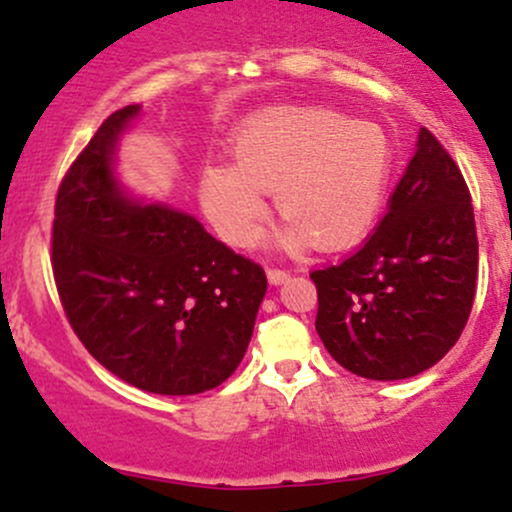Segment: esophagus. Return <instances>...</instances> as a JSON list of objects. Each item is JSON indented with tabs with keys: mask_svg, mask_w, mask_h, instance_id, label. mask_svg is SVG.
<instances>
[{
	"mask_svg": "<svg viewBox=\"0 0 512 512\" xmlns=\"http://www.w3.org/2000/svg\"><path fill=\"white\" fill-rule=\"evenodd\" d=\"M290 280V273L280 271V268H268V283L271 285H283Z\"/></svg>",
	"mask_w": 512,
	"mask_h": 512,
	"instance_id": "34e87169",
	"label": "esophagus"
}]
</instances>
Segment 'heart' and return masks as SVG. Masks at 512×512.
I'll return each mask as SVG.
<instances>
[{"label": "heart", "instance_id": "heart-1", "mask_svg": "<svg viewBox=\"0 0 512 512\" xmlns=\"http://www.w3.org/2000/svg\"><path fill=\"white\" fill-rule=\"evenodd\" d=\"M232 164L200 171V203L229 244L249 249L268 220L266 193L287 217L285 246L336 251L375 227L389 179L392 145L375 123L317 106L258 113L232 135Z\"/></svg>", "mask_w": 512, "mask_h": 512}]
</instances>
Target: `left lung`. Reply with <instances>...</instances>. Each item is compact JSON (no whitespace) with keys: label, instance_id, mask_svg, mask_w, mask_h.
<instances>
[{"label":"left lung","instance_id":"8db88e82","mask_svg":"<svg viewBox=\"0 0 512 512\" xmlns=\"http://www.w3.org/2000/svg\"><path fill=\"white\" fill-rule=\"evenodd\" d=\"M476 268L472 195L445 147L421 128L375 234L341 266L312 273L319 338L365 380L421 375L462 336Z\"/></svg>","mask_w":512,"mask_h":512}]
</instances>
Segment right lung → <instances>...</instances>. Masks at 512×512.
<instances>
[{"mask_svg": "<svg viewBox=\"0 0 512 512\" xmlns=\"http://www.w3.org/2000/svg\"><path fill=\"white\" fill-rule=\"evenodd\" d=\"M142 106L111 113L60 183L53 273L84 348L142 392L188 396L237 370L266 273L188 212L142 203L116 174L120 137Z\"/></svg>", "mask_w": 512, "mask_h": 512, "instance_id": "right-lung-1", "label": "right lung"}]
</instances>
